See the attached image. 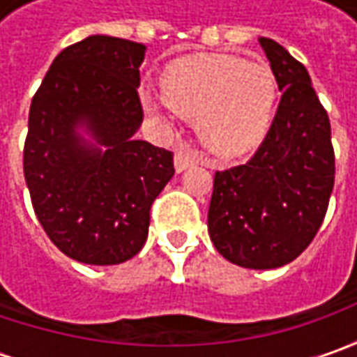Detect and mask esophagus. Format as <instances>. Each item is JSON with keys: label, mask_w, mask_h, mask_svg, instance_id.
Returning <instances> with one entry per match:
<instances>
[{"label": "esophagus", "mask_w": 357, "mask_h": 357, "mask_svg": "<svg viewBox=\"0 0 357 357\" xmlns=\"http://www.w3.org/2000/svg\"><path fill=\"white\" fill-rule=\"evenodd\" d=\"M197 162H200V158L195 151H190L186 144L176 146V151H174V169H176V172L186 171L188 167H192Z\"/></svg>", "instance_id": "34e87169"}]
</instances>
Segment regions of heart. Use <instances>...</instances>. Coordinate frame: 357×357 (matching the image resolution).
Listing matches in <instances>:
<instances>
[{
	"mask_svg": "<svg viewBox=\"0 0 357 357\" xmlns=\"http://www.w3.org/2000/svg\"><path fill=\"white\" fill-rule=\"evenodd\" d=\"M160 85L165 101L186 119H195L206 149L236 157L266 139L276 101L278 79L264 61H244L227 53H195L171 61ZM143 109L162 115V103L144 95Z\"/></svg>",
	"mask_w": 357,
	"mask_h": 357,
	"instance_id": "obj_1",
	"label": "heart"
}]
</instances>
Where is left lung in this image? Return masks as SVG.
Instances as JSON below:
<instances>
[{"instance_id":"1","label":"left lung","mask_w":357,"mask_h":357,"mask_svg":"<svg viewBox=\"0 0 357 357\" xmlns=\"http://www.w3.org/2000/svg\"><path fill=\"white\" fill-rule=\"evenodd\" d=\"M282 91L266 139L246 165L214 174L208 234L228 262L270 270L292 262L322 227L336 160L326 109L306 67L260 37Z\"/></svg>"}]
</instances>
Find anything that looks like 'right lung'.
<instances>
[{
  "label": "right lung",
  "instance_id": "obj_1",
  "mask_svg": "<svg viewBox=\"0 0 357 357\" xmlns=\"http://www.w3.org/2000/svg\"><path fill=\"white\" fill-rule=\"evenodd\" d=\"M143 43L89 35L51 63L29 109L23 172L51 242L83 264L113 266L146 242L172 153L135 139Z\"/></svg>",
  "mask_w": 357,
  "mask_h": 357
}]
</instances>
